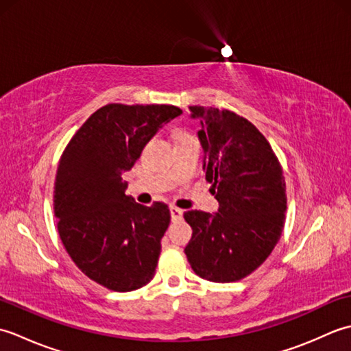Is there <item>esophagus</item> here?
Returning <instances> with one entry per match:
<instances>
[{
	"label": "esophagus",
	"mask_w": 351,
	"mask_h": 351,
	"mask_svg": "<svg viewBox=\"0 0 351 351\" xmlns=\"http://www.w3.org/2000/svg\"><path fill=\"white\" fill-rule=\"evenodd\" d=\"M182 214H184V211L180 210V208L170 206V215H171V220H173V221L181 220L182 219Z\"/></svg>",
	"instance_id": "34e87169"
}]
</instances>
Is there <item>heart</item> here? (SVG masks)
I'll return each mask as SVG.
<instances>
[{
  "label": "heart",
  "mask_w": 351,
  "mask_h": 351,
  "mask_svg": "<svg viewBox=\"0 0 351 351\" xmlns=\"http://www.w3.org/2000/svg\"><path fill=\"white\" fill-rule=\"evenodd\" d=\"M180 138H195V137L190 136V134H187V132H181L180 134Z\"/></svg>",
  "instance_id": "b5f03b06"
}]
</instances>
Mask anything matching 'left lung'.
Returning <instances> with one entry per match:
<instances>
[{
    "label": "left lung",
    "mask_w": 351,
    "mask_h": 351,
    "mask_svg": "<svg viewBox=\"0 0 351 351\" xmlns=\"http://www.w3.org/2000/svg\"><path fill=\"white\" fill-rule=\"evenodd\" d=\"M190 111L200 123L206 181L220 208L215 214H184L193 229L185 255L202 279L241 280L264 263L282 235L285 178L270 143L247 119L214 107Z\"/></svg>",
    "instance_id": "1"
}]
</instances>
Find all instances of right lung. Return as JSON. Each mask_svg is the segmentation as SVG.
Masks as SVG:
<instances>
[{"instance_id": "1", "label": "right lung", "mask_w": 351, "mask_h": 351, "mask_svg": "<svg viewBox=\"0 0 351 351\" xmlns=\"http://www.w3.org/2000/svg\"><path fill=\"white\" fill-rule=\"evenodd\" d=\"M181 113L164 104H107L62 154L54 184L58 235L80 270L104 288L126 293L154 278L170 211L162 202L145 206L126 196L122 173Z\"/></svg>"}]
</instances>
